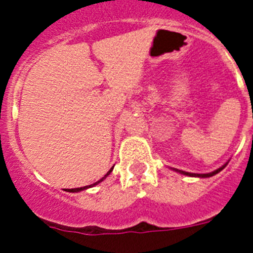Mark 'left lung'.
Returning <instances> with one entry per match:
<instances>
[{
    "label": "left lung",
    "mask_w": 253,
    "mask_h": 253,
    "mask_svg": "<svg viewBox=\"0 0 253 253\" xmlns=\"http://www.w3.org/2000/svg\"><path fill=\"white\" fill-rule=\"evenodd\" d=\"M225 167V165L224 166H222L220 167V169H215V171H213V172H210V173H190V172H185V171H180V169H176V171H178L180 172V173H182V175H187V176H195V177H210V176H214L215 175V173H218L219 171H222L223 169H224Z\"/></svg>",
    "instance_id": "1"
}]
</instances>
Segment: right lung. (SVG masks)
Masks as SVG:
<instances>
[{
    "mask_svg": "<svg viewBox=\"0 0 253 253\" xmlns=\"http://www.w3.org/2000/svg\"><path fill=\"white\" fill-rule=\"evenodd\" d=\"M113 169H114V167H113ZM113 169H111L110 171L107 172V173H106V175L104 176V177H102V178H100V180L97 181V182H95V184H92V185H88V186H84V187H77V189H68V191H71V193H77V191H81V190H86V189H88V187H92V186H95V185H97V184H99V182H101V181L104 180L105 177H107V175H110V172L113 171Z\"/></svg>",
    "mask_w": 253,
    "mask_h": 253,
    "instance_id": "right-lung-1",
    "label": "right lung"
}]
</instances>
